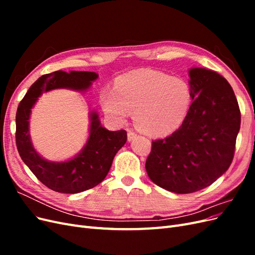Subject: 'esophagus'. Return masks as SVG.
Segmentation results:
<instances>
[{
    "mask_svg": "<svg viewBox=\"0 0 255 255\" xmlns=\"http://www.w3.org/2000/svg\"><path fill=\"white\" fill-rule=\"evenodd\" d=\"M136 137H137V134L134 132L133 129H128V141L133 140L134 138H136Z\"/></svg>",
    "mask_w": 255,
    "mask_h": 255,
    "instance_id": "obj_1",
    "label": "esophagus"
}]
</instances>
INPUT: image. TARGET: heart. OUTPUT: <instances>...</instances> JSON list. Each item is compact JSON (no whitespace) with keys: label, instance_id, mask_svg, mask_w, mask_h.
Masks as SVG:
<instances>
[{"label":"heart","instance_id":"b5f03b06","mask_svg":"<svg viewBox=\"0 0 255 255\" xmlns=\"http://www.w3.org/2000/svg\"><path fill=\"white\" fill-rule=\"evenodd\" d=\"M104 111L125 122L133 113L136 127L148 135L173 132L186 119L191 105L189 85L180 78L152 69H139L121 75L114 90L101 95Z\"/></svg>","mask_w":255,"mask_h":255}]
</instances>
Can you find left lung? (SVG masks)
<instances>
[{
	"label": "left lung",
	"instance_id": "8db88e82",
	"mask_svg": "<svg viewBox=\"0 0 255 255\" xmlns=\"http://www.w3.org/2000/svg\"><path fill=\"white\" fill-rule=\"evenodd\" d=\"M192 103L174 133L152 141L145 170L153 183L175 194L212 185L233 160L241 111L229 82L217 72L191 68Z\"/></svg>",
	"mask_w": 255,
	"mask_h": 255
}]
</instances>
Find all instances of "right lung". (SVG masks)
<instances>
[{"instance_id":"right-lung-1","label":"right lung","mask_w":255,"mask_h":255,"mask_svg":"<svg viewBox=\"0 0 255 255\" xmlns=\"http://www.w3.org/2000/svg\"><path fill=\"white\" fill-rule=\"evenodd\" d=\"M99 78L96 72L55 71L40 76L20 102L16 116V143L22 160L35 176L50 189L63 194H78L101 183L113 159L127 142L125 129L109 130L101 126L99 115L90 113L89 137L80 153L65 161H50L37 153L29 136L32 109L42 92L57 88L87 90Z\"/></svg>"}]
</instances>
